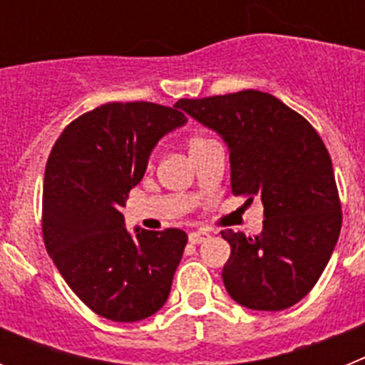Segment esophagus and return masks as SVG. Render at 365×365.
Returning <instances> with one entry per match:
<instances>
[{
    "label": "esophagus",
    "instance_id": "1",
    "mask_svg": "<svg viewBox=\"0 0 365 365\" xmlns=\"http://www.w3.org/2000/svg\"><path fill=\"white\" fill-rule=\"evenodd\" d=\"M208 237H210V232L208 230H195V232H190V235H188V240H190V243H193V245H199V243H202V241H206L208 240Z\"/></svg>",
    "mask_w": 365,
    "mask_h": 365
}]
</instances>
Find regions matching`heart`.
I'll return each mask as SVG.
<instances>
[{"instance_id": "heart-1", "label": "heart", "mask_w": 365, "mask_h": 365, "mask_svg": "<svg viewBox=\"0 0 365 365\" xmlns=\"http://www.w3.org/2000/svg\"><path fill=\"white\" fill-rule=\"evenodd\" d=\"M214 143V140H210V138H206L205 135H192V137L188 138V151L190 155H195L197 151L205 150L206 146H210V144Z\"/></svg>"}]
</instances>
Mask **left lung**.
Segmentation results:
<instances>
[{
	"label": "left lung",
	"instance_id": "obj_1",
	"mask_svg": "<svg viewBox=\"0 0 365 365\" xmlns=\"http://www.w3.org/2000/svg\"><path fill=\"white\" fill-rule=\"evenodd\" d=\"M175 106L227 143L232 193L250 202L257 195L265 208L256 237L221 232L232 248L222 267L228 294L254 311L292 307L316 285L341 228L324 140L299 113L254 89Z\"/></svg>",
	"mask_w": 365,
	"mask_h": 365
}]
</instances>
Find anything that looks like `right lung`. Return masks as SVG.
I'll return each instance as SVG.
<instances>
[{"label":"right lung","mask_w":365,"mask_h":365,"mask_svg":"<svg viewBox=\"0 0 365 365\" xmlns=\"http://www.w3.org/2000/svg\"><path fill=\"white\" fill-rule=\"evenodd\" d=\"M186 122L177 106L111 102L71 122L47 160L41 232L71 291L113 322H138L166 303L188 235L124 227L122 206L155 144Z\"/></svg>","instance_id":"obj_1"}]
</instances>
